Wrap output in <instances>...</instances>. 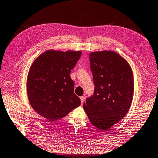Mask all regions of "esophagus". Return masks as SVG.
<instances>
[{
	"mask_svg": "<svg viewBox=\"0 0 158 158\" xmlns=\"http://www.w3.org/2000/svg\"><path fill=\"white\" fill-rule=\"evenodd\" d=\"M80 101H81V104L82 105V104L84 102V97H80Z\"/></svg>",
	"mask_w": 158,
	"mask_h": 158,
	"instance_id": "1",
	"label": "esophagus"
}]
</instances>
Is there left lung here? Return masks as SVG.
<instances>
[{
  "label": "left lung",
  "instance_id": "8db88e82",
  "mask_svg": "<svg viewBox=\"0 0 158 158\" xmlns=\"http://www.w3.org/2000/svg\"><path fill=\"white\" fill-rule=\"evenodd\" d=\"M89 59L94 91L83 108L92 124L109 129L125 116L131 105L133 72L127 61L116 52H92Z\"/></svg>",
  "mask_w": 158,
  "mask_h": 158
}]
</instances>
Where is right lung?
Listing matches in <instances>:
<instances>
[{"label":"right lung","mask_w":158,"mask_h":158,"mask_svg":"<svg viewBox=\"0 0 158 158\" xmlns=\"http://www.w3.org/2000/svg\"><path fill=\"white\" fill-rule=\"evenodd\" d=\"M81 54L80 51L49 50L38 57L30 68L27 82L29 102L49 121L66 117L80 105L70 74Z\"/></svg>","instance_id":"add662e5"}]
</instances>
